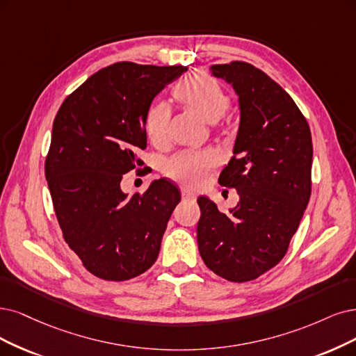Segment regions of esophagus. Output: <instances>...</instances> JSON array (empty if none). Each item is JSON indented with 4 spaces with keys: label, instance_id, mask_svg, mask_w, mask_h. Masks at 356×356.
Listing matches in <instances>:
<instances>
[{
    "label": "esophagus",
    "instance_id": "obj_1",
    "mask_svg": "<svg viewBox=\"0 0 356 356\" xmlns=\"http://www.w3.org/2000/svg\"><path fill=\"white\" fill-rule=\"evenodd\" d=\"M181 200L183 201H195V195L192 192L185 191V192H181Z\"/></svg>",
    "mask_w": 356,
    "mask_h": 356
}]
</instances>
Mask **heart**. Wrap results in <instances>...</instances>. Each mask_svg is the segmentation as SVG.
I'll list each match as a JSON object with an SVG mask.
<instances>
[{
	"label": "heart",
	"instance_id": "heart-1",
	"mask_svg": "<svg viewBox=\"0 0 356 356\" xmlns=\"http://www.w3.org/2000/svg\"><path fill=\"white\" fill-rule=\"evenodd\" d=\"M175 99L204 120L214 123L226 115L232 99L217 79L204 72H196L173 88ZM171 110L165 102L152 104L145 115V130L155 147H164L170 135ZM220 155L214 149L186 151L176 155L167 165L168 176L185 186H200L211 171L220 165Z\"/></svg>",
	"mask_w": 356,
	"mask_h": 356
}]
</instances>
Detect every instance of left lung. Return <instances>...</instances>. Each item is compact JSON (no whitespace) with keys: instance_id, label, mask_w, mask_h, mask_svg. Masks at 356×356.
<instances>
[{"instance_id":"8db88e82","label":"left lung","mask_w":356,"mask_h":356,"mask_svg":"<svg viewBox=\"0 0 356 356\" xmlns=\"http://www.w3.org/2000/svg\"><path fill=\"white\" fill-rule=\"evenodd\" d=\"M239 95L241 124L234 155L218 183L234 188L230 214L200 196L198 248L205 266L234 283L254 280L287 252L311 196L312 139L292 97L255 65L214 64Z\"/></svg>"}]
</instances>
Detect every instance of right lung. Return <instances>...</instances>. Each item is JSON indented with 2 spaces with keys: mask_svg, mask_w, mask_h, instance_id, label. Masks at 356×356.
<instances>
[{
  "mask_svg": "<svg viewBox=\"0 0 356 356\" xmlns=\"http://www.w3.org/2000/svg\"><path fill=\"white\" fill-rule=\"evenodd\" d=\"M186 70L114 63L73 90L54 118L45 177L56 217L65 243L102 280L134 279L160 252L179 189L160 179L127 196L120 183L143 165L138 152L147 148L152 99Z\"/></svg>",
  "mask_w": 356,
  "mask_h": 356,
  "instance_id": "add662e5",
  "label": "right lung"
}]
</instances>
